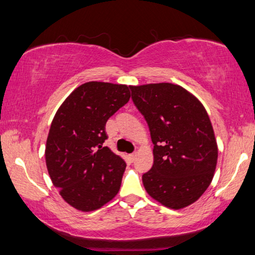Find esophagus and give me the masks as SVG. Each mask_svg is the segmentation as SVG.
Returning a JSON list of instances; mask_svg holds the SVG:
<instances>
[{"instance_id":"34e87169","label":"esophagus","mask_w":255,"mask_h":255,"mask_svg":"<svg viewBox=\"0 0 255 255\" xmlns=\"http://www.w3.org/2000/svg\"><path fill=\"white\" fill-rule=\"evenodd\" d=\"M129 157H130L131 161H135V158H136V153H132V154H130V155H129Z\"/></svg>"}]
</instances>
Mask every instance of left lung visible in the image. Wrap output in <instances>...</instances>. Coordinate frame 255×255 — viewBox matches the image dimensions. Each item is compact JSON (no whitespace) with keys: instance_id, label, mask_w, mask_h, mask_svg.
<instances>
[{"instance_id":"obj_1","label":"left lung","mask_w":255,"mask_h":255,"mask_svg":"<svg viewBox=\"0 0 255 255\" xmlns=\"http://www.w3.org/2000/svg\"><path fill=\"white\" fill-rule=\"evenodd\" d=\"M131 98L148 124L152 169L143 175L148 195L171 209L196 202L213 181L218 146L205 107L173 83L130 85Z\"/></svg>"}]
</instances>
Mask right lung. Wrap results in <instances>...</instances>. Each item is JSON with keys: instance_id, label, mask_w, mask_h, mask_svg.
<instances>
[{"instance_id": "add662e5", "label": "right lung", "mask_w": 255, "mask_h": 255, "mask_svg": "<svg viewBox=\"0 0 255 255\" xmlns=\"http://www.w3.org/2000/svg\"><path fill=\"white\" fill-rule=\"evenodd\" d=\"M129 89L86 82L56 111L46 141V165L59 195L73 208L97 210L119 191L126 162L103 143L108 119L129 101Z\"/></svg>"}]
</instances>
